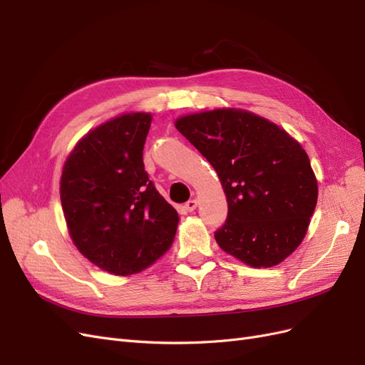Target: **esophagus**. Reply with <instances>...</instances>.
Wrapping results in <instances>:
<instances>
[{"mask_svg":"<svg viewBox=\"0 0 365 365\" xmlns=\"http://www.w3.org/2000/svg\"><path fill=\"white\" fill-rule=\"evenodd\" d=\"M197 207V202H196V200H190V201H187L185 202V205H184V208L187 210V212H193V210Z\"/></svg>","mask_w":365,"mask_h":365,"instance_id":"esophagus-1","label":"esophagus"}]
</instances>
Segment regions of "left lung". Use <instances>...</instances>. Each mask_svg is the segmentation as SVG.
I'll use <instances>...</instances> for the list:
<instances>
[{
	"label": "left lung",
	"mask_w": 365,
	"mask_h": 365,
	"mask_svg": "<svg viewBox=\"0 0 365 365\" xmlns=\"http://www.w3.org/2000/svg\"><path fill=\"white\" fill-rule=\"evenodd\" d=\"M175 126L222 182L228 215L215 231L217 245L254 268L292 254L318 197L304 149L277 125L240 109L185 115Z\"/></svg>",
	"instance_id": "1"
}]
</instances>
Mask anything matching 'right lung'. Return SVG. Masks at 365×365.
<instances>
[{"label": "right lung", "mask_w": 365, "mask_h": 365, "mask_svg": "<svg viewBox=\"0 0 365 365\" xmlns=\"http://www.w3.org/2000/svg\"><path fill=\"white\" fill-rule=\"evenodd\" d=\"M150 121L146 113L109 120L88 132L63 164L61 202L74 245L115 275L160 259L178 227V213L143 163Z\"/></svg>", "instance_id": "obj_1"}]
</instances>
